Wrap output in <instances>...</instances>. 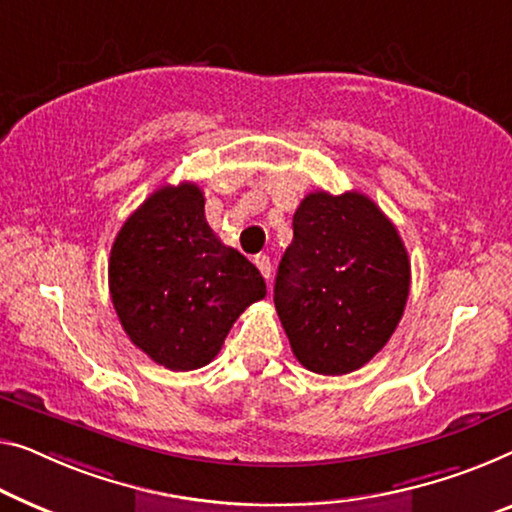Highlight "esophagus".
Here are the masks:
<instances>
[{
	"label": "esophagus",
	"instance_id": "1",
	"mask_svg": "<svg viewBox=\"0 0 512 512\" xmlns=\"http://www.w3.org/2000/svg\"><path fill=\"white\" fill-rule=\"evenodd\" d=\"M255 264H257V269H259V273H262V276L269 280L271 278V271H273V266H271V259L266 257V255H257L255 257Z\"/></svg>",
	"mask_w": 512,
	"mask_h": 512
}]
</instances>
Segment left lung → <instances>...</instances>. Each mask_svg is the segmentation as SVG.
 I'll return each instance as SVG.
<instances>
[{
  "instance_id": "1",
  "label": "left lung",
  "mask_w": 512,
  "mask_h": 512,
  "mask_svg": "<svg viewBox=\"0 0 512 512\" xmlns=\"http://www.w3.org/2000/svg\"><path fill=\"white\" fill-rule=\"evenodd\" d=\"M273 301L294 356L317 375H347L400 324L411 266L395 225L368 195L317 190L294 213Z\"/></svg>"
}]
</instances>
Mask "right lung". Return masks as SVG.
Here are the masks:
<instances>
[{
  "mask_svg": "<svg viewBox=\"0 0 512 512\" xmlns=\"http://www.w3.org/2000/svg\"><path fill=\"white\" fill-rule=\"evenodd\" d=\"M108 278L133 345L181 372L211 363L241 312L266 296L257 266L213 234L195 183H167L128 216Z\"/></svg>",
  "mask_w": 512,
  "mask_h": 512,
  "instance_id": "1",
  "label": "right lung"
}]
</instances>
